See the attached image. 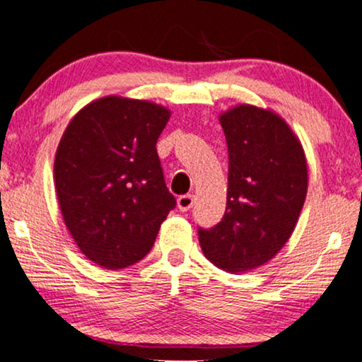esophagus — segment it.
I'll use <instances>...</instances> for the list:
<instances>
[{
  "mask_svg": "<svg viewBox=\"0 0 362 362\" xmlns=\"http://www.w3.org/2000/svg\"><path fill=\"white\" fill-rule=\"evenodd\" d=\"M192 205H194V195L187 194V195H180L177 199V207L180 209L182 212H187V210H190Z\"/></svg>",
  "mask_w": 362,
  "mask_h": 362,
  "instance_id": "esophagus-1",
  "label": "esophagus"
}]
</instances>
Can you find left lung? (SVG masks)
<instances>
[{
    "mask_svg": "<svg viewBox=\"0 0 362 362\" xmlns=\"http://www.w3.org/2000/svg\"><path fill=\"white\" fill-rule=\"evenodd\" d=\"M228 150L227 207L202 252L226 272H247L289 240L308 195V160L289 123L269 108L235 105L218 115Z\"/></svg>",
    "mask_w": 362,
    "mask_h": 362,
    "instance_id": "8db88e82",
    "label": "left lung"
}]
</instances>
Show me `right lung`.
<instances>
[{
  "instance_id": "right-lung-1",
  "label": "right lung",
  "mask_w": 362,
  "mask_h": 362,
  "mask_svg": "<svg viewBox=\"0 0 362 362\" xmlns=\"http://www.w3.org/2000/svg\"><path fill=\"white\" fill-rule=\"evenodd\" d=\"M170 115L158 103L108 95L63 132L53 168L59 210L93 264L115 271L139 262L175 207L157 153Z\"/></svg>"
}]
</instances>
